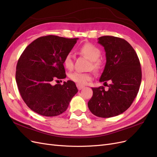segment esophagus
Listing matches in <instances>:
<instances>
[{"instance_id":"34e87169","label":"esophagus","mask_w":157,"mask_h":157,"mask_svg":"<svg viewBox=\"0 0 157 157\" xmlns=\"http://www.w3.org/2000/svg\"><path fill=\"white\" fill-rule=\"evenodd\" d=\"M77 87L78 90H79L84 88V86H82V85H80V84H77Z\"/></svg>"}]
</instances>
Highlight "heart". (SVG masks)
Here are the masks:
<instances>
[{
    "label": "heart",
    "mask_w": 157,
    "mask_h": 157,
    "mask_svg": "<svg viewBox=\"0 0 157 157\" xmlns=\"http://www.w3.org/2000/svg\"><path fill=\"white\" fill-rule=\"evenodd\" d=\"M80 54L86 57L90 61H91V64L90 68H92L94 71H99L101 67V61L99 59L101 55L99 50L96 46L91 43H85L79 48ZM63 63L66 69L71 70L73 68V61L72 56L68 54L65 56L63 60ZM69 77L71 80L80 85H84L88 83L90 80L92 79V76L88 73H81L75 71L69 75Z\"/></svg>",
    "instance_id": "obj_1"
}]
</instances>
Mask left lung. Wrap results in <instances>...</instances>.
<instances>
[{"label": "left lung", "instance_id": "left-lung-1", "mask_svg": "<svg viewBox=\"0 0 157 157\" xmlns=\"http://www.w3.org/2000/svg\"><path fill=\"white\" fill-rule=\"evenodd\" d=\"M98 43L104 47L107 60L99 81L111 84L107 90L103 86L92 88L93 96L88 106L94 115L109 118L124 113L134 101L141 81V64L136 51L124 39L103 36L98 38Z\"/></svg>", "mask_w": 157, "mask_h": 157}]
</instances>
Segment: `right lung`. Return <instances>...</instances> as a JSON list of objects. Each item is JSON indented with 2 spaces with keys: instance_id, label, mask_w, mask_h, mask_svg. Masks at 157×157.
<instances>
[{
  "instance_id": "right-lung-1",
  "label": "right lung",
  "mask_w": 157,
  "mask_h": 157,
  "mask_svg": "<svg viewBox=\"0 0 157 157\" xmlns=\"http://www.w3.org/2000/svg\"><path fill=\"white\" fill-rule=\"evenodd\" d=\"M78 38L56 35L38 38L28 45L17 61L16 80L23 100L32 111L46 117L61 115L67 109L78 89L72 80L53 82L66 77L63 63Z\"/></svg>"
}]
</instances>
